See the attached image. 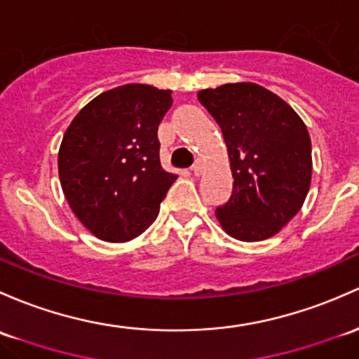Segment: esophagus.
Returning a JSON list of instances; mask_svg holds the SVG:
<instances>
[{
    "instance_id": "obj_1",
    "label": "esophagus",
    "mask_w": 359,
    "mask_h": 359,
    "mask_svg": "<svg viewBox=\"0 0 359 359\" xmlns=\"http://www.w3.org/2000/svg\"><path fill=\"white\" fill-rule=\"evenodd\" d=\"M192 173H194V175H201L203 173V163L201 161H196L194 165H192Z\"/></svg>"
}]
</instances>
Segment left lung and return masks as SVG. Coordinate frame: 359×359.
Wrapping results in <instances>:
<instances>
[{
	"mask_svg": "<svg viewBox=\"0 0 359 359\" xmlns=\"http://www.w3.org/2000/svg\"><path fill=\"white\" fill-rule=\"evenodd\" d=\"M227 144L233 187L217 218L246 243L275 236L303 206L311 180V141L277 94L252 82L199 90Z\"/></svg>",
	"mask_w": 359,
	"mask_h": 359,
	"instance_id": "8db88e82",
	"label": "left lung"
}]
</instances>
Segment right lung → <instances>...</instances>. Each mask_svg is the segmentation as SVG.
Returning a JSON list of instances; mask_svg holds the SVG:
<instances>
[{"mask_svg":"<svg viewBox=\"0 0 359 359\" xmlns=\"http://www.w3.org/2000/svg\"><path fill=\"white\" fill-rule=\"evenodd\" d=\"M172 90L127 84L94 97L72 120L58 153L62 189L96 237L126 243L153 224L177 175L160 163L158 126Z\"/></svg>","mask_w":359,"mask_h":359,"instance_id":"right-lung-1","label":"right lung"}]
</instances>
